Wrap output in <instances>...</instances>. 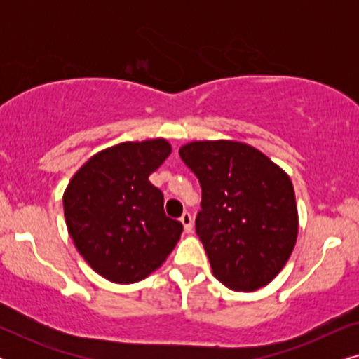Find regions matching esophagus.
Here are the masks:
<instances>
[{
	"label": "esophagus",
	"instance_id": "obj_1",
	"mask_svg": "<svg viewBox=\"0 0 359 359\" xmlns=\"http://www.w3.org/2000/svg\"><path fill=\"white\" fill-rule=\"evenodd\" d=\"M180 220H181V224H183L186 233L193 232V217H191L189 212H183V215H181Z\"/></svg>",
	"mask_w": 359,
	"mask_h": 359
}]
</instances>
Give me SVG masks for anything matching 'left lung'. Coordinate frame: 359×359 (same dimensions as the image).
<instances>
[{
    "mask_svg": "<svg viewBox=\"0 0 359 359\" xmlns=\"http://www.w3.org/2000/svg\"><path fill=\"white\" fill-rule=\"evenodd\" d=\"M180 156L203 189L196 233L212 274L233 291L264 287L297 240L291 178L258 149L235 140L189 142Z\"/></svg>",
    "mask_w": 359,
    "mask_h": 359,
    "instance_id": "8db88e82",
    "label": "left lung"
}]
</instances>
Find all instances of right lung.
Listing matches in <instances>:
<instances>
[{
    "instance_id": "1",
    "label": "right lung",
    "mask_w": 359,
    "mask_h": 359,
    "mask_svg": "<svg viewBox=\"0 0 359 359\" xmlns=\"http://www.w3.org/2000/svg\"><path fill=\"white\" fill-rule=\"evenodd\" d=\"M170 154L166 139L112 145L93 155L63 193L68 233L107 281H142L178 243L183 225L166 217L163 193L149 181Z\"/></svg>"
}]
</instances>
